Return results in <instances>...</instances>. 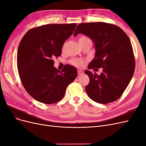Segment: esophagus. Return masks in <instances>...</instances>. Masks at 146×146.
Returning <instances> with one entry per match:
<instances>
[{
    "instance_id": "esophagus-1",
    "label": "esophagus",
    "mask_w": 146,
    "mask_h": 146,
    "mask_svg": "<svg viewBox=\"0 0 146 146\" xmlns=\"http://www.w3.org/2000/svg\"><path fill=\"white\" fill-rule=\"evenodd\" d=\"M83 71L81 70H78V76H80V75H83Z\"/></svg>"
}]
</instances>
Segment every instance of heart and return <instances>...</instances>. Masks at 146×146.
Masks as SVG:
<instances>
[{"instance_id":"1","label":"heart","mask_w":146,"mask_h":146,"mask_svg":"<svg viewBox=\"0 0 146 146\" xmlns=\"http://www.w3.org/2000/svg\"><path fill=\"white\" fill-rule=\"evenodd\" d=\"M86 39H89V38L86 37V36H81L78 39V42L80 41H83V40H86ZM72 64L77 66V67L80 68L82 66H83L84 64V61L82 59H73L70 61Z\"/></svg>"}]
</instances>
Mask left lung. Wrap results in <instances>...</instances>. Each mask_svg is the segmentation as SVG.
Returning a JSON list of instances; mask_svg holds the SVG:
<instances>
[{"instance_id":"obj_1","label":"left lung","mask_w":146,"mask_h":146,"mask_svg":"<svg viewBox=\"0 0 146 146\" xmlns=\"http://www.w3.org/2000/svg\"><path fill=\"white\" fill-rule=\"evenodd\" d=\"M79 33L85 35L94 43L95 56L88 68L103 69L99 76L89 70L85 71L90 78L85 87L88 96L102 104L116 100L129 85L135 71V61L129 38L118 26L105 23L80 24L74 36Z\"/></svg>"}]
</instances>
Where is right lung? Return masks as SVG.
I'll use <instances>...</instances> for the list:
<instances>
[{
  "mask_svg": "<svg viewBox=\"0 0 146 146\" xmlns=\"http://www.w3.org/2000/svg\"><path fill=\"white\" fill-rule=\"evenodd\" d=\"M76 26V23L42 25L29 30L21 39L17 54L19 77L29 95L39 102H58L77 77L74 66L66 64L60 71L53 60L61 55L64 42Z\"/></svg>",
  "mask_w": 146,
  "mask_h": 146,
  "instance_id": "1",
  "label": "right lung"
}]
</instances>
